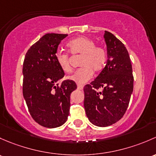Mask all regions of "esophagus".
I'll list each match as a JSON object with an SVG mask.
<instances>
[{
	"instance_id": "1",
	"label": "esophagus",
	"mask_w": 156,
	"mask_h": 156,
	"mask_svg": "<svg viewBox=\"0 0 156 156\" xmlns=\"http://www.w3.org/2000/svg\"><path fill=\"white\" fill-rule=\"evenodd\" d=\"M77 88H78V89L82 90V89H83V85H80V84H78V85H77Z\"/></svg>"
}]
</instances>
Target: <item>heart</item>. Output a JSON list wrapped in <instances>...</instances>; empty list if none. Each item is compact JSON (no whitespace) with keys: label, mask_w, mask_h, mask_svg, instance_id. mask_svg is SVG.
Returning a JSON list of instances; mask_svg holds the SVG:
<instances>
[{"label":"heart","mask_w":156,"mask_h":156,"mask_svg":"<svg viewBox=\"0 0 156 156\" xmlns=\"http://www.w3.org/2000/svg\"><path fill=\"white\" fill-rule=\"evenodd\" d=\"M72 55H82L80 65L82 67L68 76L78 84H83L92 77L93 71H101L107 62V51L101 46H95V42L86 37L75 38L67 43ZM55 61L64 72H70L71 66L70 56L67 52L58 50L55 53Z\"/></svg>","instance_id":"obj_1"}]
</instances>
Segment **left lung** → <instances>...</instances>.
<instances>
[{"instance_id": "left-lung-1", "label": "left lung", "mask_w": 156, "mask_h": 156, "mask_svg": "<svg viewBox=\"0 0 156 156\" xmlns=\"http://www.w3.org/2000/svg\"><path fill=\"white\" fill-rule=\"evenodd\" d=\"M104 38L107 63L95 80L83 89L86 115L98 127L111 126L122 118L134 88L132 66L125 45L107 30Z\"/></svg>"}]
</instances>
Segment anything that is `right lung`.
I'll return each instance as SVG.
<instances>
[{"instance_id":"obj_1","label":"right lung","mask_w":156,"mask_h":156,"mask_svg":"<svg viewBox=\"0 0 156 156\" xmlns=\"http://www.w3.org/2000/svg\"><path fill=\"white\" fill-rule=\"evenodd\" d=\"M67 36L46 34L32 45L23 63V96L36 122L49 128L65 124L70 113V96L74 81L61 80L65 73L55 61L61 41Z\"/></svg>"}]
</instances>
